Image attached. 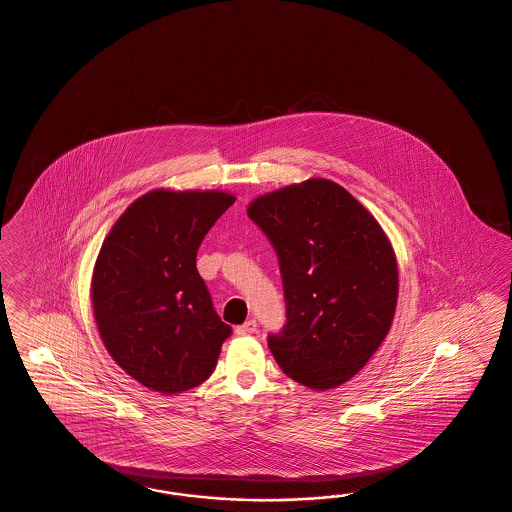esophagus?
<instances>
[{"mask_svg":"<svg viewBox=\"0 0 512 512\" xmlns=\"http://www.w3.org/2000/svg\"><path fill=\"white\" fill-rule=\"evenodd\" d=\"M257 331V321L255 319H247L246 323L236 327V335H253Z\"/></svg>","mask_w":512,"mask_h":512,"instance_id":"1","label":"esophagus"}]
</instances>
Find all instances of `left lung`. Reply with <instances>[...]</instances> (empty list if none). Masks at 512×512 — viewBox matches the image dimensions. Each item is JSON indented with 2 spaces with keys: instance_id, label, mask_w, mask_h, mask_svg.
<instances>
[{
  "instance_id": "obj_1",
  "label": "left lung",
  "mask_w": 512,
  "mask_h": 512,
  "mask_svg": "<svg viewBox=\"0 0 512 512\" xmlns=\"http://www.w3.org/2000/svg\"><path fill=\"white\" fill-rule=\"evenodd\" d=\"M282 272L287 323L268 348L289 378L333 389L361 371L388 335L399 291L378 221L329 179L259 196L247 208Z\"/></svg>"
}]
</instances>
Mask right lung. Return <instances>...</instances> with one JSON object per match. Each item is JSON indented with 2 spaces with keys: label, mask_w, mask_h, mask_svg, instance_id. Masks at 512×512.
<instances>
[{
  "label": "right lung",
  "mask_w": 512,
  "mask_h": 512,
  "mask_svg": "<svg viewBox=\"0 0 512 512\" xmlns=\"http://www.w3.org/2000/svg\"><path fill=\"white\" fill-rule=\"evenodd\" d=\"M234 204L221 191H151L109 230L94 266L92 306L117 365L164 395L200 386L232 335L196 270V251Z\"/></svg>",
  "instance_id": "add662e5"
}]
</instances>
